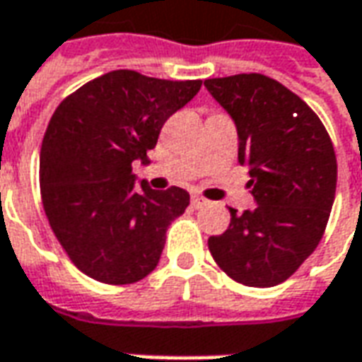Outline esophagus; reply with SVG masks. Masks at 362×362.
Masks as SVG:
<instances>
[{
    "label": "esophagus",
    "mask_w": 362,
    "mask_h": 362,
    "mask_svg": "<svg viewBox=\"0 0 362 362\" xmlns=\"http://www.w3.org/2000/svg\"><path fill=\"white\" fill-rule=\"evenodd\" d=\"M207 204H209V202H207L205 197L192 196V205H194V207H197V209H199V207H205Z\"/></svg>",
    "instance_id": "esophagus-1"
}]
</instances>
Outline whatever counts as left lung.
Returning <instances> with one entry per match:
<instances>
[{"label": "left lung", "instance_id": "obj_1", "mask_svg": "<svg viewBox=\"0 0 362 362\" xmlns=\"http://www.w3.org/2000/svg\"><path fill=\"white\" fill-rule=\"evenodd\" d=\"M238 134V160L250 166L254 209L233 207L230 225L209 252L230 279L273 287L316 250L337 184L332 139L303 98L259 74L205 79Z\"/></svg>", "mask_w": 362, "mask_h": 362}]
</instances>
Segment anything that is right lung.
Wrapping results in <instances>:
<instances>
[{"label":"right lung","mask_w":362,"mask_h":362,"mask_svg":"<svg viewBox=\"0 0 362 362\" xmlns=\"http://www.w3.org/2000/svg\"><path fill=\"white\" fill-rule=\"evenodd\" d=\"M202 89L118 69L93 79L59 104L40 149L46 217L85 275L129 285L157 267L166 228L189 205L182 188L151 189L134 174L149 165L160 127Z\"/></svg>","instance_id":"obj_1"}]
</instances>
